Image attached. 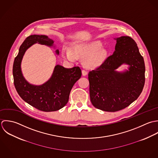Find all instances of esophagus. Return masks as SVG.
<instances>
[{
  "instance_id": "obj_1",
  "label": "esophagus",
  "mask_w": 158,
  "mask_h": 158,
  "mask_svg": "<svg viewBox=\"0 0 158 158\" xmlns=\"http://www.w3.org/2000/svg\"><path fill=\"white\" fill-rule=\"evenodd\" d=\"M82 74L83 76H86V75L87 74V71L83 69V70L82 71Z\"/></svg>"
}]
</instances>
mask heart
I'll return each mask as SVG.
<instances>
[{
	"instance_id": "1",
	"label": "heart",
	"mask_w": 158,
	"mask_h": 158,
	"mask_svg": "<svg viewBox=\"0 0 158 158\" xmlns=\"http://www.w3.org/2000/svg\"><path fill=\"white\" fill-rule=\"evenodd\" d=\"M107 51L102 48L99 41L89 43L78 44L73 46V52L66 48L62 51L63 57L69 62H74L77 57H86L84 65L89 69H94L100 66L107 57Z\"/></svg>"
}]
</instances>
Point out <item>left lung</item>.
<instances>
[{
	"instance_id": "obj_1",
	"label": "left lung",
	"mask_w": 158,
	"mask_h": 158,
	"mask_svg": "<svg viewBox=\"0 0 158 158\" xmlns=\"http://www.w3.org/2000/svg\"><path fill=\"white\" fill-rule=\"evenodd\" d=\"M117 40L115 51L98 68L89 73L90 97L93 106L106 112L123 109L136 100L145 84V67L135 41L122 36ZM125 63L128 70L116 69Z\"/></svg>"
}]
</instances>
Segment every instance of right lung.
Segmentation results:
<instances>
[{
	"label": "right lung",
	"mask_w": 158,
	"mask_h": 158,
	"mask_svg": "<svg viewBox=\"0 0 158 158\" xmlns=\"http://www.w3.org/2000/svg\"><path fill=\"white\" fill-rule=\"evenodd\" d=\"M35 43L52 46L54 41L48 36L32 35L24 41L15 57L13 66L14 84L21 98L35 108L44 112H53L63 107L68 102L70 92L74 84L82 75L79 66L66 68L57 64L55 66L51 78L41 85L29 84L24 77L21 61L26 50ZM57 55L59 51L57 49Z\"/></svg>",
	"instance_id": "add662e5"
}]
</instances>
